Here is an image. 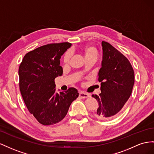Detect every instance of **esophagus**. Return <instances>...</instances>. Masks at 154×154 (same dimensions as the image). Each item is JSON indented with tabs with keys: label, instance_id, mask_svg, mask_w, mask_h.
Returning <instances> with one entry per match:
<instances>
[{
	"label": "esophagus",
	"instance_id": "obj_1",
	"mask_svg": "<svg viewBox=\"0 0 154 154\" xmlns=\"http://www.w3.org/2000/svg\"><path fill=\"white\" fill-rule=\"evenodd\" d=\"M90 95L88 94H86L84 91H80L79 92V97L82 99L88 98Z\"/></svg>",
	"mask_w": 154,
	"mask_h": 154
}]
</instances>
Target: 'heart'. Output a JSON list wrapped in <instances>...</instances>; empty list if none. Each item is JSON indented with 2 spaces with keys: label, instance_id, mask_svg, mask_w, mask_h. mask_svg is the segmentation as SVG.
<instances>
[{
  "label": "heart",
  "instance_id": "b5f03b06",
  "mask_svg": "<svg viewBox=\"0 0 154 154\" xmlns=\"http://www.w3.org/2000/svg\"><path fill=\"white\" fill-rule=\"evenodd\" d=\"M84 51H85V58L90 57H91V56H97L96 50L92 46H86L85 48ZM71 56H72V51H71L68 50V51L66 52V54H64V62L65 63H68L69 59H70V57H71Z\"/></svg>",
  "mask_w": 154,
  "mask_h": 154
}]
</instances>
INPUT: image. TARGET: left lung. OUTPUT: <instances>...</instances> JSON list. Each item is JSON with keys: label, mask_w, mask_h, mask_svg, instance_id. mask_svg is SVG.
Here are the masks:
<instances>
[{"label": "left lung", "mask_w": 154, "mask_h": 154, "mask_svg": "<svg viewBox=\"0 0 154 154\" xmlns=\"http://www.w3.org/2000/svg\"><path fill=\"white\" fill-rule=\"evenodd\" d=\"M103 60L99 72L100 93L92 95L99 103L94 116L101 120L115 118L131 94L134 72L128 59L107 42H102Z\"/></svg>", "instance_id": "8db88e82"}]
</instances>
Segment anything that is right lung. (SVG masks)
<instances>
[{
    "instance_id": "obj_1",
    "label": "right lung",
    "mask_w": 154,
    "mask_h": 154,
    "mask_svg": "<svg viewBox=\"0 0 154 154\" xmlns=\"http://www.w3.org/2000/svg\"><path fill=\"white\" fill-rule=\"evenodd\" d=\"M71 43H54L27 53L19 68V88L30 113L43 125L62 121L72 103L79 96L77 89L69 88L55 91V79L63 75L60 59Z\"/></svg>"
}]
</instances>
